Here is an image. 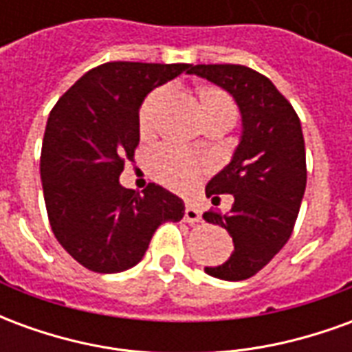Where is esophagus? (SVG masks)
Instances as JSON below:
<instances>
[{
	"instance_id": "esophagus-1",
	"label": "esophagus",
	"mask_w": 352,
	"mask_h": 352,
	"mask_svg": "<svg viewBox=\"0 0 352 352\" xmlns=\"http://www.w3.org/2000/svg\"><path fill=\"white\" fill-rule=\"evenodd\" d=\"M184 219H186V222H199L201 221V211L196 206L186 204V207H184Z\"/></svg>"
}]
</instances>
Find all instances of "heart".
Masks as SVG:
<instances>
[{
  "mask_svg": "<svg viewBox=\"0 0 352 352\" xmlns=\"http://www.w3.org/2000/svg\"><path fill=\"white\" fill-rule=\"evenodd\" d=\"M166 92H168L166 88H158L143 101V105L139 109L141 135H148L153 130L156 109L160 105V101L166 98ZM196 94H198L206 122L207 120H226L232 124L236 120V103L222 88L213 87V85H199L196 88ZM151 171L156 181H160L162 184H166L173 190H188L190 186L198 183L199 175H201L198 162L192 160L190 156L179 153L175 148H168V146L154 151V154L151 156Z\"/></svg>",
  "mask_w": 352,
  "mask_h": 352,
  "instance_id": "heart-1",
  "label": "heart"
}]
</instances>
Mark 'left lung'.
<instances>
[{
	"label": "left lung",
	"instance_id": "obj_1",
	"mask_svg": "<svg viewBox=\"0 0 352 352\" xmlns=\"http://www.w3.org/2000/svg\"><path fill=\"white\" fill-rule=\"evenodd\" d=\"M186 73L224 88L241 113L236 153L206 186L214 206L221 194H232V209L204 213L207 222L226 228L234 252L206 273L224 280L249 279L285 247L294 230L307 183L302 124L272 80L251 67L199 64Z\"/></svg>",
	"mask_w": 352,
	"mask_h": 352
}]
</instances>
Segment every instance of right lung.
<instances>
[{
  "label": "right lung",
  "mask_w": 352,
  "mask_h": 352,
  "mask_svg": "<svg viewBox=\"0 0 352 352\" xmlns=\"http://www.w3.org/2000/svg\"><path fill=\"white\" fill-rule=\"evenodd\" d=\"M190 64L107 62L85 73L50 111L41 148L45 206L54 236L90 272L118 273L145 256L162 222H179L183 199L151 183H118L139 145V107Z\"/></svg>",
  "instance_id": "right-lung-1"
}]
</instances>
